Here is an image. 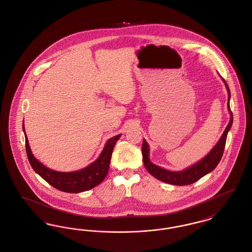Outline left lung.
<instances>
[{
    "instance_id": "left-lung-1",
    "label": "left lung",
    "mask_w": 252,
    "mask_h": 252,
    "mask_svg": "<svg viewBox=\"0 0 252 252\" xmlns=\"http://www.w3.org/2000/svg\"><path fill=\"white\" fill-rule=\"evenodd\" d=\"M222 79L226 85V88L228 91V100L229 102V98H230L229 88H228V84L226 83V81L224 80V78H222ZM228 108L229 114H230V120H229V123H228L225 131L223 132L220 140L216 144V146L201 160H199L198 162H196L195 164H193L190 167L186 168L185 170L179 171V172L178 171L177 172L168 171V170H165L163 168L159 167L158 165H155L154 163H152L149 160V146L144 139L143 146H142L143 159H144V166L149 172V174H151L153 177H155L157 180L166 182L168 184L181 186V185L192 184L193 182L200 180L205 175L211 173L217 166L219 161L221 160L226 141H227L228 132L232 126L233 117H232V112L229 108V103H228Z\"/></svg>"
}]
</instances>
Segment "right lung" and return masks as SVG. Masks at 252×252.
I'll use <instances>...</instances> for the list:
<instances>
[{"label": "right lung", "mask_w": 252, "mask_h": 252, "mask_svg": "<svg viewBox=\"0 0 252 252\" xmlns=\"http://www.w3.org/2000/svg\"><path fill=\"white\" fill-rule=\"evenodd\" d=\"M23 129L25 136V148L27 158L34 171L56 189L62 192L72 193L91 190L104 180L108 174L114 145L121 137V134H119L109 139L99 158L89 166L74 172H58L46 167L34 157L28 144L24 125Z\"/></svg>", "instance_id": "right-lung-1"}]
</instances>
